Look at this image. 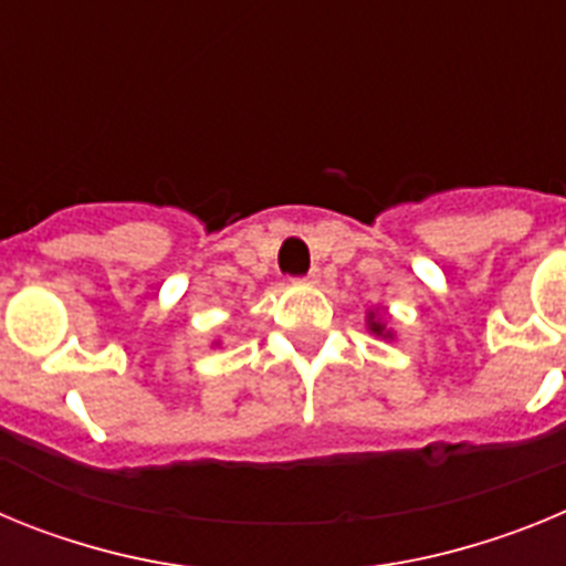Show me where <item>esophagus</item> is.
Masks as SVG:
<instances>
[{
    "instance_id": "esophagus-1",
    "label": "esophagus",
    "mask_w": 566,
    "mask_h": 566,
    "mask_svg": "<svg viewBox=\"0 0 566 566\" xmlns=\"http://www.w3.org/2000/svg\"><path fill=\"white\" fill-rule=\"evenodd\" d=\"M306 280H308V283H317V280H319V269H312Z\"/></svg>"
}]
</instances>
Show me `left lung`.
<instances>
[{
  "instance_id": "obj_1",
  "label": "left lung",
  "mask_w": 566,
  "mask_h": 566,
  "mask_svg": "<svg viewBox=\"0 0 566 566\" xmlns=\"http://www.w3.org/2000/svg\"><path fill=\"white\" fill-rule=\"evenodd\" d=\"M365 328H368V334H374L377 339H397V332L391 328V314L385 312V308H368L365 312Z\"/></svg>"
}]
</instances>
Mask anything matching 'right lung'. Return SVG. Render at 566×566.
<instances>
[{
	"label": "right lung",
	"instance_id": "add662e5",
	"mask_svg": "<svg viewBox=\"0 0 566 566\" xmlns=\"http://www.w3.org/2000/svg\"><path fill=\"white\" fill-rule=\"evenodd\" d=\"M212 345H221V339H214V343Z\"/></svg>",
	"mask_w": 566,
	"mask_h": 566
}]
</instances>
